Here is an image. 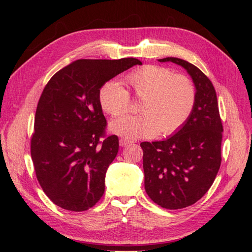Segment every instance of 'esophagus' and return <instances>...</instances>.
Masks as SVG:
<instances>
[{"label": "esophagus", "mask_w": 252, "mask_h": 252, "mask_svg": "<svg viewBox=\"0 0 252 252\" xmlns=\"http://www.w3.org/2000/svg\"><path fill=\"white\" fill-rule=\"evenodd\" d=\"M130 143H132V142H131V141H129V140H126V139H120V146H122V147H124V146H126V145L130 144Z\"/></svg>", "instance_id": "esophagus-1"}]
</instances>
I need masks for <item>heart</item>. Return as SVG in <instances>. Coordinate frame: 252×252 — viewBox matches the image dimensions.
I'll return each mask as SVG.
<instances>
[{"mask_svg":"<svg viewBox=\"0 0 252 252\" xmlns=\"http://www.w3.org/2000/svg\"><path fill=\"white\" fill-rule=\"evenodd\" d=\"M133 95L142 98L139 116H124L111 122L110 129L127 139H149L158 132L171 134L184 125L193 111L196 90L184 74L168 68L146 65L127 75ZM102 109L111 117L126 112L130 95L121 83L107 81L98 93Z\"/></svg>","mask_w":252,"mask_h":252,"instance_id":"heart-1","label":"heart"}]
</instances>
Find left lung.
<instances>
[{"label":"left lung","instance_id":"left-lung-1","mask_svg":"<svg viewBox=\"0 0 252 252\" xmlns=\"http://www.w3.org/2000/svg\"><path fill=\"white\" fill-rule=\"evenodd\" d=\"M158 61L185 68L196 90L191 116L175 134L141 143L147 194L163 208L181 209L202 199L215 181L222 161L223 125L216 89L199 68L178 58Z\"/></svg>","mask_w":252,"mask_h":252}]
</instances>
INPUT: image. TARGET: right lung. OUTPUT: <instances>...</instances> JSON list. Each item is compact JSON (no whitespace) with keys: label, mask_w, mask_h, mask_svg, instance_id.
I'll return each mask as SVG.
<instances>
[{"label":"right lung","mask_w":252,"mask_h":252,"mask_svg":"<svg viewBox=\"0 0 252 252\" xmlns=\"http://www.w3.org/2000/svg\"><path fill=\"white\" fill-rule=\"evenodd\" d=\"M134 65L142 62L134 58L78 60L45 86L30 152L43 191L59 207L85 211L102 197L119 138L106 135L98 93L104 83Z\"/></svg>","instance_id":"right-lung-1"}]
</instances>
